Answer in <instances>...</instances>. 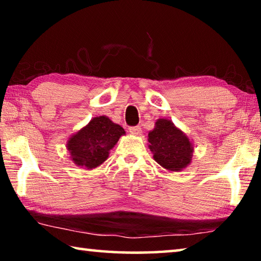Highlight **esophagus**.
<instances>
[{"label":"esophagus","mask_w":261,"mask_h":261,"mask_svg":"<svg viewBox=\"0 0 261 261\" xmlns=\"http://www.w3.org/2000/svg\"><path fill=\"white\" fill-rule=\"evenodd\" d=\"M129 131H130L131 135H135V136H140L141 132H143V130H141V127L139 125L131 126L130 129H129Z\"/></svg>","instance_id":"1"}]
</instances>
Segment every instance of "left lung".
Instances as JSON below:
<instances>
[{
	"mask_svg": "<svg viewBox=\"0 0 261 261\" xmlns=\"http://www.w3.org/2000/svg\"><path fill=\"white\" fill-rule=\"evenodd\" d=\"M148 148L153 159L169 171H180L192 161L193 144L184 132L168 118H159L148 132Z\"/></svg>",
	"mask_w": 261,
	"mask_h": 261,
	"instance_id": "8db88e82",
	"label": "left lung"
}]
</instances>
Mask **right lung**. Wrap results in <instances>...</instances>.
<instances>
[{"mask_svg":"<svg viewBox=\"0 0 261 261\" xmlns=\"http://www.w3.org/2000/svg\"><path fill=\"white\" fill-rule=\"evenodd\" d=\"M125 135L121 125L109 117L96 116L78 130L67 141V149L74 165L92 170L107 160L110 149Z\"/></svg>","mask_w":261,"mask_h":261,"instance_id":"obj_1","label":"right lung"}]
</instances>
